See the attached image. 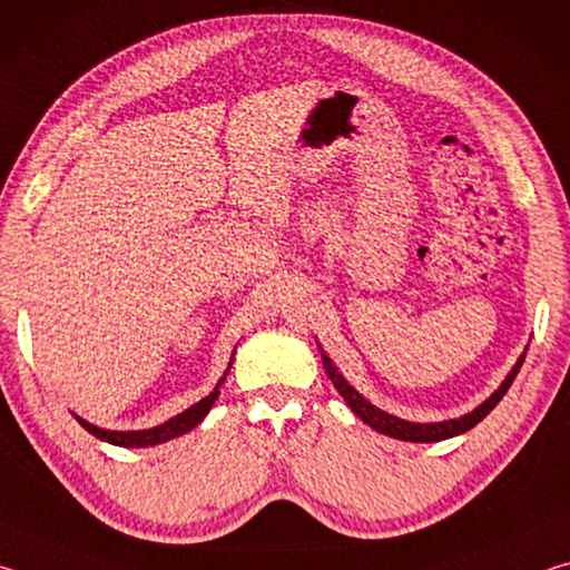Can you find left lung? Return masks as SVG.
<instances>
[{
  "instance_id": "8db88e82",
  "label": "left lung",
  "mask_w": 570,
  "mask_h": 570,
  "mask_svg": "<svg viewBox=\"0 0 570 570\" xmlns=\"http://www.w3.org/2000/svg\"><path fill=\"white\" fill-rule=\"evenodd\" d=\"M523 360H525V354H520V360L515 362L513 370H510L505 382L500 384V387H498L493 394H490V397H488L485 402H482L480 407H475V410L468 412V414H462V417H458V420L428 422V424H424V422L400 420V417H394V414H390V412H382L380 407H374L372 402H366V400L362 397V394L356 392V390L352 387V384L342 377L340 370H336V366H334V362L322 352V362H324L326 374H330V380L334 382L336 392L342 394L344 402L350 404L356 417L370 424L372 430L382 432V435H390V438H394V440H407V442H440V440L462 435V432H468L470 428H475V424H478L482 417H488L490 410H493L495 404H498L500 400H503V394L510 390V384H513L515 374L520 372V366H523Z\"/></svg>"
}]
</instances>
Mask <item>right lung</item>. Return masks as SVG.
Listing matches in <instances>:
<instances>
[{"label": "right lung", "instance_id": "add662e5", "mask_svg": "<svg viewBox=\"0 0 570 570\" xmlns=\"http://www.w3.org/2000/svg\"><path fill=\"white\" fill-rule=\"evenodd\" d=\"M234 352H236V350H234ZM230 364H234V356H230V362H228V366H226L224 377L218 380V384L214 387V392L208 394V397L196 402V404H193V407H188L186 412L176 414V417H170L168 422L158 424V428H150V430H132V432H118V430H102V428H98V424H90L88 420L77 417V414H75V420L80 422L82 428L90 432V435H95V438L102 440V442H110V445H120V448H153V445H160V442H168V440H173V438L186 435L188 430H193V428H196V424L204 422V417L210 412V407H214V402L218 400L220 384H224L226 374H228V370H230Z\"/></svg>", "mask_w": 570, "mask_h": 570}]
</instances>
